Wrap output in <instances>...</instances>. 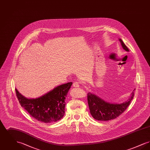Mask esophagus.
Returning <instances> with one entry per match:
<instances>
[{
  "mask_svg": "<svg viewBox=\"0 0 150 150\" xmlns=\"http://www.w3.org/2000/svg\"><path fill=\"white\" fill-rule=\"evenodd\" d=\"M80 86V83L78 81H75L74 83H73V86L75 87V88H78Z\"/></svg>",
  "mask_w": 150,
  "mask_h": 150,
  "instance_id": "1",
  "label": "esophagus"
}]
</instances>
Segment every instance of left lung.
I'll return each instance as SVG.
<instances>
[{"label":"left lung","instance_id":"8db88e82","mask_svg":"<svg viewBox=\"0 0 150 150\" xmlns=\"http://www.w3.org/2000/svg\"><path fill=\"white\" fill-rule=\"evenodd\" d=\"M119 40L123 49L127 52L129 51L128 48L121 39ZM134 96V93L133 92L130 98L120 104L108 103L91 93H88L87 100L90 112L93 118L100 121H108L116 119L123 113L130 105Z\"/></svg>","mask_w":150,"mask_h":150}]
</instances>
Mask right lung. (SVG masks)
Instances as JSON below:
<instances>
[{"label": "right lung", "mask_w": 150, "mask_h": 150, "mask_svg": "<svg viewBox=\"0 0 150 150\" xmlns=\"http://www.w3.org/2000/svg\"><path fill=\"white\" fill-rule=\"evenodd\" d=\"M72 82L58 86L40 97L29 99L16 89L17 97L22 107L36 120L45 123L61 120L65 113V99Z\"/></svg>", "instance_id": "add662e5"}]
</instances>
